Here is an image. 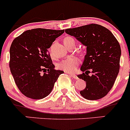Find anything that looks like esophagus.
I'll use <instances>...</instances> for the list:
<instances>
[{"instance_id":"1","label":"esophagus","mask_w":130,"mask_h":130,"mask_svg":"<svg viewBox=\"0 0 130 130\" xmlns=\"http://www.w3.org/2000/svg\"><path fill=\"white\" fill-rule=\"evenodd\" d=\"M68 73L69 75H70V76H71L72 77H73V78H74V79H77V78H78V77H77V76H76V74H74V73Z\"/></svg>"}]
</instances>
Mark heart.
I'll return each instance as SVG.
<instances>
[{"label": "heart", "instance_id": "obj_1", "mask_svg": "<svg viewBox=\"0 0 130 130\" xmlns=\"http://www.w3.org/2000/svg\"><path fill=\"white\" fill-rule=\"evenodd\" d=\"M71 42H75L74 39L71 37H66L64 39V44H68ZM79 64V60L76 57H69L63 60L58 64V68L64 71L71 73L74 71Z\"/></svg>", "mask_w": 130, "mask_h": 130}]
</instances>
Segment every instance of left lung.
Listing matches in <instances>:
<instances>
[{"label": "left lung", "mask_w": 130, "mask_h": 130, "mask_svg": "<svg viewBox=\"0 0 130 130\" xmlns=\"http://www.w3.org/2000/svg\"><path fill=\"white\" fill-rule=\"evenodd\" d=\"M65 32L87 47L81 68L83 73L77 75L86 83L80 94L89 100L105 97L111 89L120 71L121 51L118 41L110 30L96 24L67 29Z\"/></svg>", "instance_id": "obj_1"}]
</instances>
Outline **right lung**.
<instances>
[{
  "label": "right lung",
  "instance_id": "obj_1",
  "mask_svg": "<svg viewBox=\"0 0 130 130\" xmlns=\"http://www.w3.org/2000/svg\"><path fill=\"white\" fill-rule=\"evenodd\" d=\"M64 30L37 28L24 32L10 47L9 67L17 88L26 97L40 100L51 93L62 71L56 70L47 49Z\"/></svg>",
  "mask_w": 130,
  "mask_h": 130
}]
</instances>
